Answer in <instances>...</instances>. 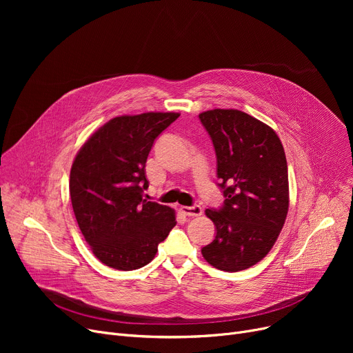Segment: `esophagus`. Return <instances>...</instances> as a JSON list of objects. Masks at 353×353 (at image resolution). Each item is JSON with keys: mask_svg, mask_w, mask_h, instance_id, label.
<instances>
[{"mask_svg": "<svg viewBox=\"0 0 353 353\" xmlns=\"http://www.w3.org/2000/svg\"><path fill=\"white\" fill-rule=\"evenodd\" d=\"M181 213H184L186 216H200L203 213L201 208L199 205H194V206H181L180 208Z\"/></svg>", "mask_w": 353, "mask_h": 353, "instance_id": "1", "label": "esophagus"}]
</instances>
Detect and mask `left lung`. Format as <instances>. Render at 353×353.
<instances>
[{"instance_id":"8db88e82","label":"left lung","mask_w":353,"mask_h":353,"mask_svg":"<svg viewBox=\"0 0 353 353\" xmlns=\"http://www.w3.org/2000/svg\"><path fill=\"white\" fill-rule=\"evenodd\" d=\"M217 160V186L225 201L206 209L216 226L201 249L219 270H245L269 253L289 209L288 163L273 128L239 110L214 108L199 114Z\"/></svg>"}]
</instances>
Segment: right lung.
Here are the masks:
<instances>
[{
    "instance_id": "obj_1",
    "label": "right lung",
    "mask_w": 353,
    "mask_h": 353,
    "mask_svg": "<svg viewBox=\"0 0 353 353\" xmlns=\"http://www.w3.org/2000/svg\"><path fill=\"white\" fill-rule=\"evenodd\" d=\"M179 113L111 119L80 148L70 172L79 228L99 261L117 270L150 263L176 226L174 210L143 197L154 140Z\"/></svg>"
}]
</instances>
